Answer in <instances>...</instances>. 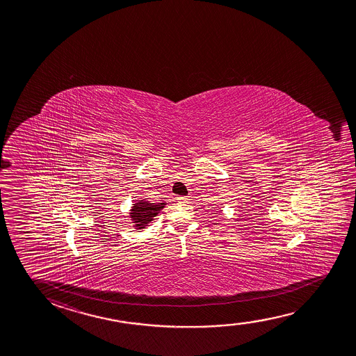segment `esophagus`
Masks as SVG:
<instances>
[{
  "label": "esophagus",
  "mask_w": 356,
  "mask_h": 356,
  "mask_svg": "<svg viewBox=\"0 0 356 356\" xmlns=\"http://www.w3.org/2000/svg\"><path fill=\"white\" fill-rule=\"evenodd\" d=\"M176 200L181 202V204H188V201H190V198L187 197V196H179Z\"/></svg>",
  "instance_id": "34e87169"
}]
</instances>
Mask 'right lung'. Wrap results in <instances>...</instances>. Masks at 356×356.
<instances>
[{
	"label": "right lung",
	"instance_id": "obj_1",
	"mask_svg": "<svg viewBox=\"0 0 356 356\" xmlns=\"http://www.w3.org/2000/svg\"><path fill=\"white\" fill-rule=\"evenodd\" d=\"M165 204H149L146 201H140L135 204L131 210V218L135 222V227L141 228L147 226L149 222L163 210Z\"/></svg>",
	"mask_w": 356,
	"mask_h": 356
}]
</instances>
